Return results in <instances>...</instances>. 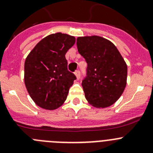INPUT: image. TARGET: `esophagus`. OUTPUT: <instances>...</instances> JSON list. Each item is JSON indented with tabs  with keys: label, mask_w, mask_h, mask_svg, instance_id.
Returning a JSON list of instances; mask_svg holds the SVG:
<instances>
[{
	"label": "esophagus",
	"mask_w": 153,
	"mask_h": 153,
	"mask_svg": "<svg viewBox=\"0 0 153 153\" xmlns=\"http://www.w3.org/2000/svg\"><path fill=\"white\" fill-rule=\"evenodd\" d=\"M74 74H75V76H76V79H79V77H80V73H79V70H76V71Z\"/></svg>",
	"instance_id": "34e87169"
}]
</instances>
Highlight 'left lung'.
<instances>
[{
    "instance_id": "1",
    "label": "left lung",
    "mask_w": 153,
    "mask_h": 153,
    "mask_svg": "<svg viewBox=\"0 0 153 153\" xmlns=\"http://www.w3.org/2000/svg\"><path fill=\"white\" fill-rule=\"evenodd\" d=\"M78 52L87 63L82 82L85 97L96 108H106L118 100L126 86L127 65L117 47L102 36L76 39Z\"/></svg>"
}]
</instances>
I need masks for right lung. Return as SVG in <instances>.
I'll list each match as a JSON object with an SVG mask.
<instances>
[{
	"mask_svg": "<svg viewBox=\"0 0 153 153\" xmlns=\"http://www.w3.org/2000/svg\"><path fill=\"white\" fill-rule=\"evenodd\" d=\"M75 42V36L67 33L50 34L27 56L24 83L30 97L40 107L53 110L67 100L76 76L67 70L65 54Z\"/></svg>",
	"mask_w": 153,
	"mask_h": 153,
	"instance_id": "obj_1",
	"label": "right lung"
}]
</instances>
